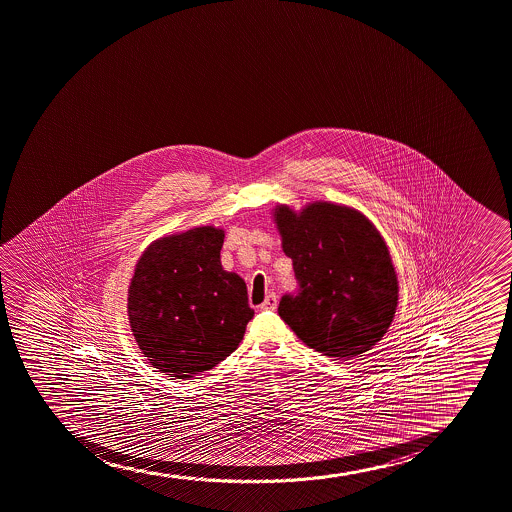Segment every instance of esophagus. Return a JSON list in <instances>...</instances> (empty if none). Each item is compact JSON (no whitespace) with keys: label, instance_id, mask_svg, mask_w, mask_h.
I'll return each instance as SVG.
<instances>
[{"label":"esophagus","instance_id":"1","mask_svg":"<svg viewBox=\"0 0 512 512\" xmlns=\"http://www.w3.org/2000/svg\"><path fill=\"white\" fill-rule=\"evenodd\" d=\"M277 306V296L272 293L264 299V303L259 306L260 310H276Z\"/></svg>","mask_w":512,"mask_h":512}]
</instances>
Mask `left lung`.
I'll use <instances>...</instances> for the list:
<instances>
[{
	"label": "left lung",
	"mask_w": 512,
	"mask_h": 512,
	"mask_svg": "<svg viewBox=\"0 0 512 512\" xmlns=\"http://www.w3.org/2000/svg\"><path fill=\"white\" fill-rule=\"evenodd\" d=\"M272 218L299 281L298 296L281 299L279 316L323 356L371 351L398 306L397 272L378 228L354 207L327 201L301 211L277 204Z\"/></svg>",
	"instance_id": "obj_1"
}]
</instances>
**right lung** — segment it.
<instances>
[{
    "mask_svg": "<svg viewBox=\"0 0 512 512\" xmlns=\"http://www.w3.org/2000/svg\"><path fill=\"white\" fill-rule=\"evenodd\" d=\"M224 230L196 226L144 250L127 289L134 339L173 379L213 369L240 345L253 310L247 284L221 265Z\"/></svg>",
    "mask_w": 512,
    "mask_h": 512,
    "instance_id": "1",
    "label": "right lung"
}]
</instances>
